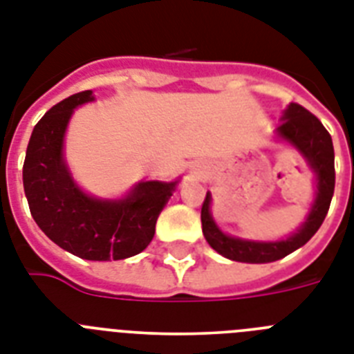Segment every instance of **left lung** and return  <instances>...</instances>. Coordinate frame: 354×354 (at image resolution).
<instances>
[{"label": "left lung", "instance_id": "8db88e82", "mask_svg": "<svg viewBox=\"0 0 354 354\" xmlns=\"http://www.w3.org/2000/svg\"><path fill=\"white\" fill-rule=\"evenodd\" d=\"M279 136L293 144L310 162L311 169L317 172V200L306 223L284 241L255 243L237 239L223 234L210 216V194L207 192L201 205V228L203 236L214 250L223 257L239 263H272L283 259L310 241L322 225L329 210L335 192V151L333 140L322 122L301 104H290L283 115V124L277 129Z\"/></svg>", "mask_w": 354, "mask_h": 354}]
</instances>
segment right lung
<instances>
[{"instance_id":"add662e5","label":"right lung","mask_w":354,"mask_h":354,"mask_svg":"<svg viewBox=\"0 0 354 354\" xmlns=\"http://www.w3.org/2000/svg\"><path fill=\"white\" fill-rule=\"evenodd\" d=\"M90 100V90L71 95L35 124L23 163V187L32 218L55 245L81 259H126L147 248L176 182L138 183L120 201L86 196L64 165L62 136L73 109Z\"/></svg>"}]
</instances>
